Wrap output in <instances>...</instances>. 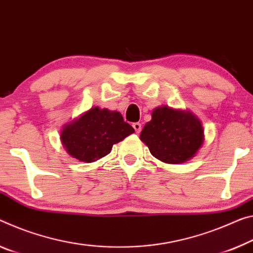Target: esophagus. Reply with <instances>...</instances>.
Masks as SVG:
<instances>
[{
	"label": "esophagus",
	"mask_w": 253,
	"mask_h": 253,
	"mask_svg": "<svg viewBox=\"0 0 253 253\" xmlns=\"http://www.w3.org/2000/svg\"><path fill=\"white\" fill-rule=\"evenodd\" d=\"M133 127H134V129H135V131L137 134H139L141 133V130H142V125L139 123H134L133 124Z\"/></svg>",
	"instance_id": "1"
}]
</instances>
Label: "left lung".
<instances>
[{"label":"left lung","mask_w":253,"mask_h":253,"mask_svg":"<svg viewBox=\"0 0 253 253\" xmlns=\"http://www.w3.org/2000/svg\"><path fill=\"white\" fill-rule=\"evenodd\" d=\"M151 154L166 163H182L195 155L204 142L200 120L189 111L164 106L152 112L141 136Z\"/></svg>","instance_id":"1"}]
</instances>
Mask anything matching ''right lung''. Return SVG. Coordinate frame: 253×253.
<instances>
[{
  "mask_svg": "<svg viewBox=\"0 0 253 253\" xmlns=\"http://www.w3.org/2000/svg\"><path fill=\"white\" fill-rule=\"evenodd\" d=\"M134 131L118 111L95 107L64 127L61 139L70 155L90 163L109 154L114 144Z\"/></svg>",
  "mask_w": 253,
  "mask_h": 253,
  "instance_id": "obj_1",
  "label": "right lung"
}]
</instances>
